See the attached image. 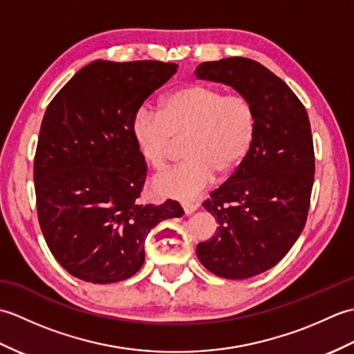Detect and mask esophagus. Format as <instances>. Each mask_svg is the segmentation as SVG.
I'll use <instances>...</instances> for the list:
<instances>
[{
	"label": "esophagus",
	"mask_w": 354,
	"mask_h": 354,
	"mask_svg": "<svg viewBox=\"0 0 354 354\" xmlns=\"http://www.w3.org/2000/svg\"><path fill=\"white\" fill-rule=\"evenodd\" d=\"M183 208H184V214L190 216L198 209V204H194V202H183Z\"/></svg>",
	"instance_id": "esophagus-1"
}]
</instances>
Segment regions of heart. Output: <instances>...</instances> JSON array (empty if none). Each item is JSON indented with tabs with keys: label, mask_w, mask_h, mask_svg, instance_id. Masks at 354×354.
<instances>
[{
	"label": "heart",
	"mask_w": 354,
	"mask_h": 354,
	"mask_svg": "<svg viewBox=\"0 0 354 354\" xmlns=\"http://www.w3.org/2000/svg\"><path fill=\"white\" fill-rule=\"evenodd\" d=\"M257 117L243 94L193 84L162 97L160 112L140 108L132 135L141 156L155 170L169 162L176 141H184L187 160L153 178L152 189L165 198L189 201L213 181L214 173L230 175L252 146Z\"/></svg>",
	"instance_id": "heart-1"
}]
</instances>
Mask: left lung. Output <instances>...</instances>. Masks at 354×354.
<instances>
[{
    "label": "left lung",
    "instance_id": "left-lung-1",
    "mask_svg": "<svg viewBox=\"0 0 354 354\" xmlns=\"http://www.w3.org/2000/svg\"><path fill=\"white\" fill-rule=\"evenodd\" d=\"M194 74L234 88L257 117L243 162L204 202L216 234L196 246L209 272L245 280L274 268L304 228L315 175L310 122L292 89L252 59L204 62Z\"/></svg>",
    "mask_w": 354,
    "mask_h": 354
}]
</instances>
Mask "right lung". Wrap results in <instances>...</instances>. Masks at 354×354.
Masks as SVG:
<instances>
[{"mask_svg": "<svg viewBox=\"0 0 354 354\" xmlns=\"http://www.w3.org/2000/svg\"><path fill=\"white\" fill-rule=\"evenodd\" d=\"M178 71L158 61H94L48 104L35 156L37 217L51 254L88 283L135 275L145 240L181 205L138 202L146 162L132 135V118L155 89Z\"/></svg>", "mask_w": 354, "mask_h": 354, "instance_id": "obj_1", "label": "right lung"}]
</instances>
